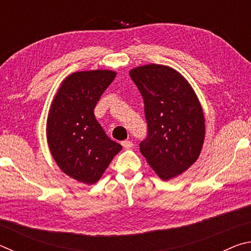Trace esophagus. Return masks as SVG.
I'll list each match as a JSON object with an SVG mask.
<instances>
[{"mask_svg":"<svg viewBox=\"0 0 251 251\" xmlns=\"http://www.w3.org/2000/svg\"><path fill=\"white\" fill-rule=\"evenodd\" d=\"M122 146L125 148V150H129V148L133 147V143L130 141H123L122 142Z\"/></svg>","mask_w":251,"mask_h":251,"instance_id":"esophagus-1","label":"esophagus"}]
</instances>
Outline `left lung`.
Wrapping results in <instances>:
<instances>
[{
  "label": "left lung",
  "mask_w": 251,
  "mask_h": 251,
  "mask_svg": "<svg viewBox=\"0 0 251 251\" xmlns=\"http://www.w3.org/2000/svg\"><path fill=\"white\" fill-rule=\"evenodd\" d=\"M141 92L147 137L139 150L161 179L187 171L197 160L205 138L201 103L188 82L168 66L151 64L129 72Z\"/></svg>",
  "instance_id": "1"
}]
</instances>
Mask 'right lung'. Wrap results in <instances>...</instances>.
Returning a JSON list of instances; mask_svg holds the SVG:
<instances>
[{
	"label": "right lung",
	"instance_id": "1",
	"mask_svg": "<svg viewBox=\"0 0 251 251\" xmlns=\"http://www.w3.org/2000/svg\"><path fill=\"white\" fill-rule=\"evenodd\" d=\"M112 71L76 72L64 79L50 105L48 143L58 167L85 184L100 179L122 150L96 121L94 108L115 78Z\"/></svg>",
	"mask_w": 251,
	"mask_h": 251
}]
</instances>
